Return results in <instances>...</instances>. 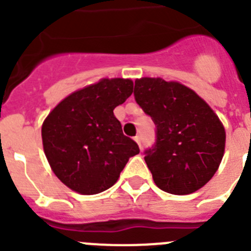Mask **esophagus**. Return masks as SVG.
Instances as JSON below:
<instances>
[{"instance_id":"esophagus-1","label":"esophagus","mask_w":251,"mask_h":251,"mask_svg":"<svg viewBox=\"0 0 251 251\" xmlns=\"http://www.w3.org/2000/svg\"><path fill=\"white\" fill-rule=\"evenodd\" d=\"M133 140H135V141H136L137 144H139L140 149H141V147H142V145H141V137H140L139 135H137V136H135V137H133Z\"/></svg>"}]
</instances>
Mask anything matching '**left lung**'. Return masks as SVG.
Here are the masks:
<instances>
[{
    "label": "left lung",
    "mask_w": 251,
    "mask_h": 251,
    "mask_svg": "<svg viewBox=\"0 0 251 251\" xmlns=\"http://www.w3.org/2000/svg\"><path fill=\"white\" fill-rule=\"evenodd\" d=\"M133 95L156 125V141L144 152L156 186L171 194L202 188L226 147V131L214 111L189 88L161 78L137 79Z\"/></svg>",
    "instance_id": "left-lung-1"
}]
</instances>
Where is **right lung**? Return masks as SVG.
Returning <instances> with one entry per match:
<instances>
[{
	"instance_id": "add662e5",
	"label": "right lung",
	"mask_w": 251,
	"mask_h": 251,
	"mask_svg": "<svg viewBox=\"0 0 251 251\" xmlns=\"http://www.w3.org/2000/svg\"><path fill=\"white\" fill-rule=\"evenodd\" d=\"M132 89L130 79H102L70 94L44 120V153L55 176L70 189L81 194L106 191L128 158L140 152L114 115Z\"/></svg>"
}]
</instances>
